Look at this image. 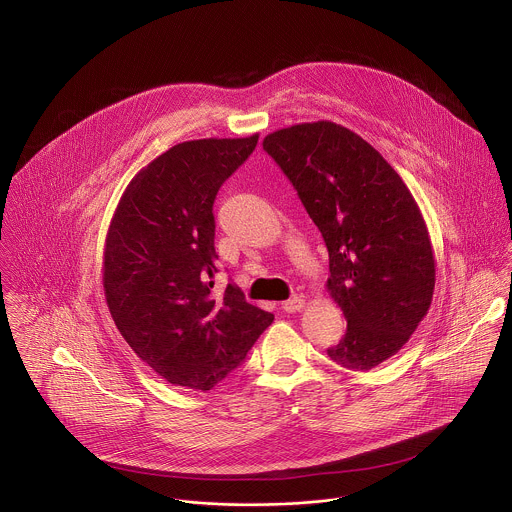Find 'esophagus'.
I'll list each match as a JSON object with an SVG mask.
<instances>
[{
  "label": "esophagus",
  "instance_id": "1",
  "mask_svg": "<svg viewBox=\"0 0 512 512\" xmlns=\"http://www.w3.org/2000/svg\"><path fill=\"white\" fill-rule=\"evenodd\" d=\"M303 307H305V299H303V297H299V295H293V297L286 299V301L282 303V309H284V311H288V313L301 311Z\"/></svg>",
  "mask_w": 512,
  "mask_h": 512
}]
</instances>
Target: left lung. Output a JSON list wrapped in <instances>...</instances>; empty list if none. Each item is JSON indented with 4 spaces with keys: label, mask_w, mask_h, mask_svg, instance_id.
Here are the masks:
<instances>
[{
    "label": "left lung",
    "mask_w": 512,
    "mask_h": 512,
    "mask_svg": "<svg viewBox=\"0 0 512 512\" xmlns=\"http://www.w3.org/2000/svg\"><path fill=\"white\" fill-rule=\"evenodd\" d=\"M329 252L327 292L347 319L337 365L370 370L396 355L426 317L436 260L426 220L392 165L335 122L264 138Z\"/></svg>",
    "instance_id": "1"
}]
</instances>
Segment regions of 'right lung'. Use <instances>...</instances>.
<instances>
[{
    "instance_id": "obj_1",
    "label": "right lung",
    "mask_w": 512,
    "mask_h": 512,
    "mask_svg": "<svg viewBox=\"0 0 512 512\" xmlns=\"http://www.w3.org/2000/svg\"><path fill=\"white\" fill-rule=\"evenodd\" d=\"M256 144L258 134L167 149L130 181L110 220L102 262L110 315L169 384L211 390L274 321L234 284L222 299L211 295L219 260L213 203Z\"/></svg>"
}]
</instances>
